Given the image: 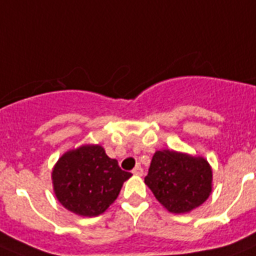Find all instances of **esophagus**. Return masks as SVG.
Instances as JSON below:
<instances>
[{
    "mask_svg": "<svg viewBox=\"0 0 256 256\" xmlns=\"http://www.w3.org/2000/svg\"><path fill=\"white\" fill-rule=\"evenodd\" d=\"M132 174H134L135 176H142L143 175V168L140 167V166H136V167L132 170Z\"/></svg>",
    "mask_w": 256,
    "mask_h": 256,
    "instance_id": "obj_1",
    "label": "esophagus"
}]
</instances>
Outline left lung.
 I'll return each instance as SVG.
<instances>
[{
    "label": "left lung",
    "instance_id": "1",
    "mask_svg": "<svg viewBox=\"0 0 256 256\" xmlns=\"http://www.w3.org/2000/svg\"><path fill=\"white\" fill-rule=\"evenodd\" d=\"M212 168L204 158L162 150L154 154L144 182L171 213H188L212 192Z\"/></svg>",
    "mask_w": 256,
    "mask_h": 256
}]
</instances>
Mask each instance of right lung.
Listing matches in <instances>:
<instances>
[{
	"instance_id": "1",
	"label": "right lung",
	"mask_w": 256,
	"mask_h": 256,
	"mask_svg": "<svg viewBox=\"0 0 256 256\" xmlns=\"http://www.w3.org/2000/svg\"><path fill=\"white\" fill-rule=\"evenodd\" d=\"M130 176L102 147L85 144L66 152L55 164L54 192L59 202L74 214L96 217L116 201Z\"/></svg>"
}]
</instances>
